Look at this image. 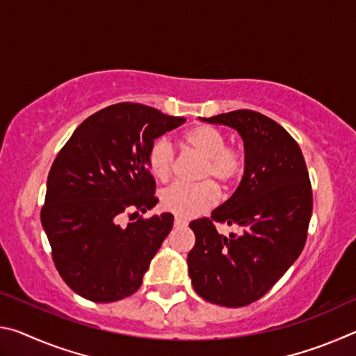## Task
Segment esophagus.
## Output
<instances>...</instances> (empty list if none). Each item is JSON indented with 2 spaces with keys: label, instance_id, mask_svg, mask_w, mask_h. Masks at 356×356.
<instances>
[{
  "label": "esophagus",
  "instance_id": "obj_1",
  "mask_svg": "<svg viewBox=\"0 0 356 356\" xmlns=\"http://www.w3.org/2000/svg\"><path fill=\"white\" fill-rule=\"evenodd\" d=\"M186 225H188V222H186V221L182 220V218H176V220H174V226H176V227H185Z\"/></svg>",
  "mask_w": 356,
  "mask_h": 356
}]
</instances>
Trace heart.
Here are the masks:
<instances>
[{
	"mask_svg": "<svg viewBox=\"0 0 356 356\" xmlns=\"http://www.w3.org/2000/svg\"><path fill=\"white\" fill-rule=\"evenodd\" d=\"M184 147L190 154L201 156L197 179L204 180L196 185L174 184L161 195V206L180 218H193L212 209L218 202L220 193L214 182L229 186L242 176L245 170V152L242 147L226 144V136L212 125H196L182 136ZM176 150L172 144L159 138L150 144L147 165L154 176L166 182L172 176Z\"/></svg>",
	"mask_w": 356,
	"mask_h": 356,
	"instance_id": "heart-1",
	"label": "heart"
}]
</instances>
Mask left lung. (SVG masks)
I'll return each instance as SVG.
<instances>
[{
    "instance_id": "8db88e82",
    "label": "left lung",
    "mask_w": 356,
    "mask_h": 356,
    "mask_svg": "<svg viewBox=\"0 0 356 356\" xmlns=\"http://www.w3.org/2000/svg\"><path fill=\"white\" fill-rule=\"evenodd\" d=\"M202 120L238 131L245 174L210 218L190 222L196 243L186 259L188 273L206 301L242 308L264 297L303 251L312 213L311 180L297 141L273 119L237 110ZM216 222L238 224L243 232L221 236Z\"/></svg>"
}]
</instances>
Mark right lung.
I'll return each mask as SVG.
<instances>
[{
    "label": "right lung",
    "mask_w": 356,
    "mask_h": 356,
    "mask_svg": "<svg viewBox=\"0 0 356 356\" xmlns=\"http://www.w3.org/2000/svg\"><path fill=\"white\" fill-rule=\"evenodd\" d=\"M184 122L122 102L83 120L59 150L40 221L56 270L83 298L111 303L141 287L174 221L171 213L136 218L159 202L147 152L155 138ZM122 214L137 220L122 227Z\"/></svg>",
    "instance_id": "add662e5"
}]
</instances>
